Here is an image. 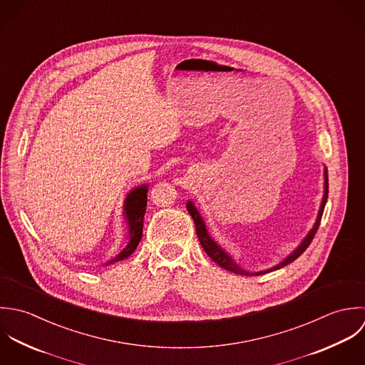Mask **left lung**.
Wrapping results in <instances>:
<instances>
[{
	"instance_id": "1",
	"label": "left lung",
	"mask_w": 365,
	"mask_h": 365,
	"mask_svg": "<svg viewBox=\"0 0 365 365\" xmlns=\"http://www.w3.org/2000/svg\"><path fill=\"white\" fill-rule=\"evenodd\" d=\"M327 195H329V178H327V169L324 168V195H323V200H322V205H320V210H319V215H317V219H316V222H314L313 228H312V230L309 231V234L303 238V241L300 242V245H299L293 252H291L282 262H279L278 265H275V267H272V268H269V269L259 271V272H248V271L242 269L240 265H237V262H235V261L220 247L219 244L210 237V234L207 232L206 224H205V221L202 219L200 213L197 212L196 206L193 205V202L189 200L187 205H186V207H187L189 215L192 216V219L195 221L196 232H197L199 241H200L203 250L206 251V254H207L216 264H219L221 268H224V269H227V271H230V272H234V274H238V275L255 277V275H262V274H268V272L277 271V269H279V268H282V267L291 264L296 258H299V257L304 252V250L310 245V242H312V240H313V237H314V234H316V231H317V228H319V225H320V220H322L323 210H324V206H326V202H327Z\"/></svg>"
}]
</instances>
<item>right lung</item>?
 Instances as JSON below:
<instances>
[{
	"label": "right lung",
	"instance_id": "add662e5",
	"mask_svg": "<svg viewBox=\"0 0 365 365\" xmlns=\"http://www.w3.org/2000/svg\"><path fill=\"white\" fill-rule=\"evenodd\" d=\"M146 193H148V186L141 185L135 189H133L128 196L125 197L124 202V216L128 222V244L125 245V248L115 255L114 258H111L110 261H107L106 265L123 261L125 258H128L138 247L141 237H143V227H144V216H145L146 210Z\"/></svg>",
	"mask_w": 365,
	"mask_h": 365
}]
</instances>
